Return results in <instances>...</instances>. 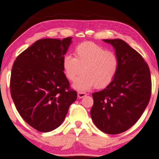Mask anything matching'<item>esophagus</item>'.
Wrapping results in <instances>:
<instances>
[{
	"mask_svg": "<svg viewBox=\"0 0 159 159\" xmlns=\"http://www.w3.org/2000/svg\"><path fill=\"white\" fill-rule=\"evenodd\" d=\"M86 96H87V93H83V92H78V98H82Z\"/></svg>",
	"mask_w": 159,
	"mask_h": 159,
	"instance_id": "34e87169",
	"label": "esophagus"
}]
</instances>
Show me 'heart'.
Listing matches in <instances>:
<instances>
[{
  "label": "heart",
  "instance_id": "1",
  "mask_svg": "<svg viewBox=\"0 0 159 159\" xmlns=\"http://www.w3.org/2000/svg\"><path fill=\"white\" fill-rule=\"evenodd\" d=\"M75 57L66 54L63 69L69 81H75L74 89L86 91L96 87H106L114 81L119 70V58L114 52L106 51L92 42H85L75 49Z\"/></svg>",
  "mask_w": 159,
  "mask_h": 159
}]
</instances>
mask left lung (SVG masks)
Segmentation results:
<instances>
[{
	"label": "left lung",
	"mask_w": 159,
	"mask_h": 159,
	"mask_svg": "<svg viewBox=\"0 0 159 159\" xmlns=\"http://www.w3.org/2000/svg\"><path fill=\"white\" fill-rule=\"evenodd\" d=\"M114 47L119 70L106 88L93 93L91 118L96 127L109 134L130 129L143 114L151 96L147 63L137 51L120 39H103Z\"/></svg>",
	"instance_id": "1"
}]
</instances>
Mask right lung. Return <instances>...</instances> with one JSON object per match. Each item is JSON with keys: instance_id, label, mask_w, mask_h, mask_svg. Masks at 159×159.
<instances>
[{"instance_id": "add662e5", "label": "right lung", "mask_w": 159, "mask_h": 159, "mask_svg": "<svg viewBox=\"0 0 159 159\" xmlns=\"http://www.w3.org/2000/svg\"><path fill=\"white\" fill-rule=\"evenodd\" d=\"M71 43L72 37L37 40L12 66L11 96L23 120L39 132L59 127L77 98L63 69V58Z\"/></svg>"}]
</instances>
